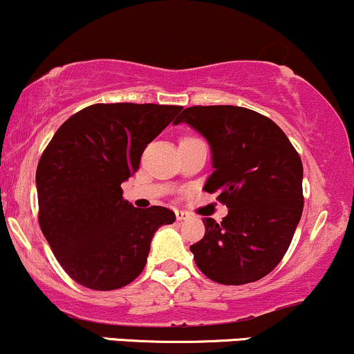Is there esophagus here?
<instances>
[{
    "label": "esophagus",
    "mask_w": 354,
    "mask_h": 354,
    "mask_svg": "<svg viewBox=\"0 0 354 354\" xmlns=\"http://www.w3.org/2000/svg\"><path fill=\"white\" fill-rule=\"evenodd\" d=\"M176 218L177 221H184V219L189 218V214L185 211H176Z\"/></svg>",
    "instance_id": "esophagus-1"
}]
</instances>
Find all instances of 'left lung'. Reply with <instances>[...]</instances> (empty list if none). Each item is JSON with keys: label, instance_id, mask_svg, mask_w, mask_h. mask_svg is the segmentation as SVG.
Segmentation results:
<instances>
[{"label": "left lung", "instance_id": "obj_1", "mask_svg": "<svg viewBox=\"0 0 354 354\" xmlns=\"http://www.w3.org/2000/svg\"><path fill=\"white\" fill-rule=\"evenodd\" d=\"M187 123L207 140L214 172L204 191L219 192L227 216L204 219L206 233L191 246L207 279L243 285L268 275L294 238L304 209L302 160L267 116L239 106H192Z\"/></svg>", "mask_w": 354, "mask_h": 354}]
</instances>
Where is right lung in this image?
<instances>
[{
	"label": "right lung",
	"instance_id": "1",
	"mask_svg": "<svg viewBox=\"0 0 354 354\" xmlns=\"http://www.w3.org/2000/svg\"><path fill=\"white\" fill-rule=\"evenodd\" d=\"M165 104H93L72 115L37 167L39 223L67 275L93 290L131 283L147 265L170 209L133 207L121 184L140 169L148 143L180 111Z\"/></svg>",
	"mask_w": 354,
	"mask_h": 354
}]
</instances>
